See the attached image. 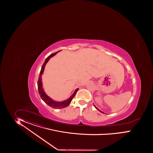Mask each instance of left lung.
Returning a JSON list of instances; mask_svg holds the SVG:
<instances>
[{"label":"left lung","instance_id":"left-lung-1","mask_svg":"<svg viewBox=\"0 0 153 153\" xmlns=\"http://www.w3.org/2000/svg\"><path fill=\"white\" fill-rule=\"evenodd\" d=\"M94 107H95V108H96V109H97V110H98V111H100V112H101V113H103V112H102V111H100V110H99V109H98V108H97V107H95V105H94Z\"/></svg>","mask_w":153,"mask_h":153}]
</instances>
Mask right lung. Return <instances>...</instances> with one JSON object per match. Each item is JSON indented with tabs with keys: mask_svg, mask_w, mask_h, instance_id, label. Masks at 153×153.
I'll list each match as a JSON object with an SVG mask.
<instances>
[{
	"mask_svg": "<svg viewBox=\"0 0 153 153\" xmlns=\"http://www.w3.org/2000/svg\"><path fill=\"white\" fill-rule=\"evenodd\" d=\"M56 52L53 54H51L49 56H48L46 58V59L45 60L44 64L42 65V69L40 72V75H39V79L37 81V88H38V91L39 95L40 96V97L42 98V100L46 103L47 105H48L49 106L53 108H55V109H62V108H64L65 107H68L71 103V102L72 101V99L74 97L76 93H77V91H78L79 88H76L74 91V94L70 97L68 99H67V100L62 101V102H56L55 100H53L51 98L48 97L46 94V93H45L44 89L42 88V74L44 72V68L45 67V65L48 63V62L49 60V59L51 58V57H53V56L56 55L59 51Z\"/></svg>",
	"mask_w": 153,
	"mask_h": 153,
	"instance_id": "right-lung-1",
	"label": "right lung"
}]
</instances>
